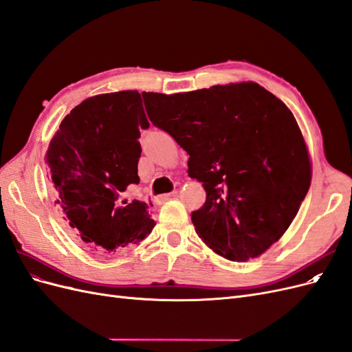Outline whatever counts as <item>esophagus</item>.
Listing matches in <instances>:
<instances>
[{
	"instance_id": "obj_1",
	"label": "esophagus",
	"mask_w": 352,
	"mask_h": 352,
	"mask_svg": "<svg viewBox=\"0 0 352 352\" xmlns=\"http://www.w3.org/2000/svg\"><path fill=\"white\" fill-rule=\"evenodd\" d=\"M177 190H173V192H170V194H164V195H162L160 197V201H167V199H170V198H175V197H177Z\"/></svg>"
}]
</instances>
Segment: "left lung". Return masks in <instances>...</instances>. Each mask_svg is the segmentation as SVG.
<instances>
[{
	"instance_id": "1",
	"label": "left lung",
	"mask_w": 352,
	"mask_h": 352,
	"mask_svg": "<svg viewBox=\"0 0 352 352\" xmlns=\"http://www.w3.org/2000/svg\"><path fill=\"white\" fill-rule=\"evenodd\" d=\"M154 126L189 154L188 176L206 204L198 236L230 261L257 258L279 241L311 184V160L292 111L255 82L192 92H144Z\"/></svg>"
}]
</instances>
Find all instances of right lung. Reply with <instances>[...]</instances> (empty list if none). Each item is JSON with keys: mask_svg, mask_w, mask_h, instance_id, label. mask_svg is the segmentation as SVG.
Returning <instances> with one entry per match:
<instances>
[{"mask_svg": "<svg viewBox=\"0 0 352 352\" xmlns=\"http://www.w3.org/2000/svg\"><path fill=\"white\" fill-rule=\"evenodd\" d=\"M140 127H150L140 92L100 94L76 105L48 145L56 204L72 236L94 254L120 252L155 226L145 202H119L140 182Z\"/></svg>", "mask_w": 352, "mask_h": 352, "instance_id": "obj_1", "label": "right lung"}]
</instances>
